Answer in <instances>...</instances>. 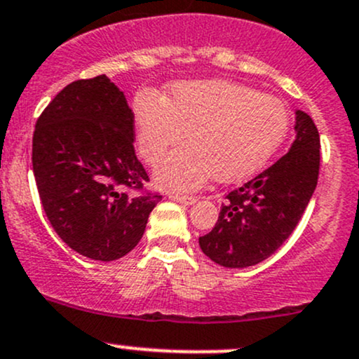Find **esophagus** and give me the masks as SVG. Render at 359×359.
<instances>
[{"label":"esophagus","mask_w":359,"mask_h":359,"mask_svg":"<svg viewBox=\"0 0 359 359\" xmlns=\"http://www.w3.org/2000/svg\"><path fill=\"white\" fill-rule=\"evenodd\" d=\"M172 201H175V203H180V204H186V206H191V204L196 203V198H192V196H182V194H170L168 196Z\"/></svg>","instance_id":"esophagus-1"}]
</instances>
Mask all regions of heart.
Returning <instances> with one entry per match:
<instances>
[{"mask_svg":"<svg viewBox=\"0 0 359 359\" xmlns=\"http://www.w3.org/2000/svg\"><path fill=\"white\" fill-rule=\"evenodd\" d=\"M290 129V112L278 98L226 81H184L165 98L143 95L135 105L137 151L156 163L155 182L168 191L187 192L211 177H249L274 155Z\"/></svg>","mask_w":359,"mask_h":359,"instance_id":"b5f03b06","label":"heart"}]
</instances>
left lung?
<instances>
[{"instance_id": "8db88e82", "label": "left lung", "mask_w": 359, "mask_h": 359, "mask_svg": "<svg viewBox=\"0 0 359 359\" xmlns=\"http://www.w3.org/2000/svg\"><path fill=\"white\" fill-rule=\"evenodd\" d=\"M290 151L242 187L228 192L218 222L199 247L223 267L266 261L293 233L317 187L320 137L312 117L297 110Z\"/></svg>"}]
</instances>
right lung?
Instances as JSON below:
<instances>
[{
	"mask_svg": "<svg viewBox=\"0 0 359 359\" xmlns=\"http://www.w3.org/2000/svg\"><path fill=\"white\" fill-rule=\"evenodd\" d=\"M135 114L105 74L69 83L37 119L34 177L59 238L93 261H116L137 245L161 196L143 191Z\"/></svg>",
	"mask_w": 359,
	"mask_h": 359,
	"instance_id": "1",
	"label": "right lung"
}]
</instances>
